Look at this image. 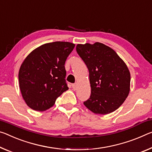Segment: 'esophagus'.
<instances>
[{
	"instance_id": "esophagus-1",
	"label": "esophagus",
	"mask_w": 152,
	"mask_h": 152,
	"mask_svg": "<svg viewBox=\"0 0 152 152\" xmlns=\"http://www.w3.org/2000/svg\"><path fill=\"white\" fill-rule=\"evenodd\" d=\"M72 88H73L74 91L77 90V88H78V84L77 83L73 84V85H72Z\"/></svg>"
}]
</instances>
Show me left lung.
Masks as SVG:
<instances>
[{
	"mask_svg": "<svg viewBox=\"0 0 152 152\" xmlns=\"http://www.w3.org/2000/svg\"><path fill=\"white\" fill-rule=\"evenodd\" d=\"M76 51L88 67L91 93L84 105L97 114L116 110L128 97L131 74L115 50L101 42L76 45Z\"/></svg>",
	"mask_w": 152,
	"mask_h": 152,
	"instance_id": "obj_1",
	"label": "left lung"
}]
</instances>
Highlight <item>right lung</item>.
<instances>
[{
	"label": "right lung",
	"instance_id": "right-lung-1",
	"mask_svg": "<svg viewBox=\"0 0 152 152\" xmlns=\"http://www.w3.org/2000/svg\"><path fill=\"white\" fill-rule=\"evenodd\" d=\"M74 47L69 42L46 43L23 60L19 70V83L23 99L31 109L39 112L49 109L68 89L64 65Z\"/></svg>",
	"mask_w": 152,
	"mask_h": 152
}]
</instances>
